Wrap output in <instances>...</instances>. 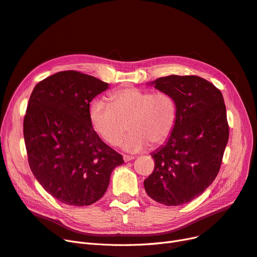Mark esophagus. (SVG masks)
<instances>
[{
	"mask_svg": "<svg viewBox=\"0 0 257 257\" xmlns=\"http://www.w3.org/2000/svg\"><path fill=\"white\" fill-rule=\"evenodd\" d=\"M135 158H136V156H133V155H123V159H124V162H130Z\"/></svg>",
	"mask_w": 257,
	"mask_h": 257,
	"instance_id": "34e87169",
	"label": "esophagus"
}]
</instances>
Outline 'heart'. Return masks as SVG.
<instances>
[{
	"label": "heart",
	"instance_id": "1",
	"mask_svg": "<svg viewBox=\"0 0 257 257\" xmlns=\"http://www.w3.org/2000/svg\"><path fill=\"white\" fill-rule=\"evenodd\" d=\"M109 102L95 100L90 106L94 130L109 146L123 141L126 152H139L149 147L165 144L171 137L178 121V105L167 91H151L136 87L112 92Z\"/></svg>",
	"mask_w": 257,
	"mask_h": 257
}]
</instances>
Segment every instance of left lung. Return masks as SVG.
I'll use <instances>...</instances> for the list:
<instances>
[{
  "label": "left lung",
  "mask_w": 257,
  "mask_h": 257,
  "mask_svg": "<svg viewBox=\"0 0 257 257\" xmlns=\"http://www.w3.org/2000/svg\"><path fill=\"white\" fill-rule=\"evenodd\" d=\"M154 84L173 95L178 121L152 154L155 167L145 189L156 202L178 206L204 192L220 170L229 134L225 104L218 88L197 75H169Z\"/></svg>",
  "instance_id": "8db88e82"
}]
</instances>
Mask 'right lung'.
Segmentation results:
<instances>
[{
  "label": "right lung",
  "instance_id": "right-lung-1",
  "mask_svg": "<svg viewBox=\"0 0 257 257\" xmlns=\"http://www.w3.org/2000/svg\"><path fill=\"white\" fill-rule=\"evenodd\" d=\"M108 84L68 70L42 79L30 96L23 120L29 165L52 197L72 206L100 200L110 174L124 163L96 134L89 105Z\"/></svg>",
  "mask_w": 257,
  "mask_h": 257
}]
</instances>
